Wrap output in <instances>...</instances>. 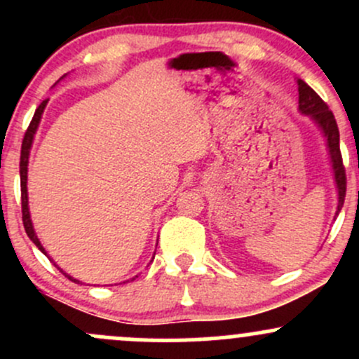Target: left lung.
<instances>
[{"label": "left lung", "instance_id": "obj_1", "mask_svg": "<svg viewBox=\"0 0 359 359\" xmlns=\"http://www.w3.org/2000/svg\"><path fill=\"white\" fill-rule=\"evenodd\" d=\"M299 84V109L304 114H309L312 119H316L317 125L324 131L325 138H327L329 154H331L332 168H334V177L337 184V192H339V203H337L336 216L339 214L341 208L344 204L346 197V170L343 163V155H341L339 148V128H337L336 118L329 106L320 100L319 94L316 93L311 86L306 84L302 79L297 81Z\"/></svg>", "mask_w": 359, "mask_h": 359}]
</instances>
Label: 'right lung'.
Segmentation results:
<instances>
[{
    "instance_id": "1",
    "label": "right lung",
    "mask_w": 359,
    "mask_h": 359,
    "mask_svg": "<svg viewBox=\"0 0 359 359\" xmlns=\"http://www.w3.org/2000/svg\"><path fill=\"white\" fill-rule=\"evenodd\" d=\"M47 101L48 100H45V101L40 102V106L35 111L34 118H32L30 125H28L27 131H25V137H23V142H22V155H20V185H22V217H23V226H25V231H27V234H28V238H30V240L34 241L36 246H39V250L42 251V253H45V250H43V246L40 245L39 238H36V234L34 231V226H32V219H30V211H28L27 172H28V155H30L32 142H34V135H35V131H36V126H39L40 118H42V113H43L45 106H47ZM45 255H47V253H45ZM64 275L69 280H72V282H77L76 278L69 277L67 273H64Z\"/></svg>"
}]
</instances>
